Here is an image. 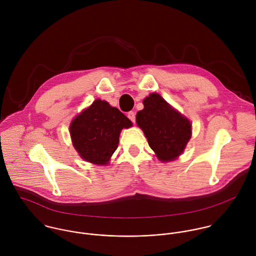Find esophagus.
<instances>
[{"mask_svg": "<svg viewBox=\"0 0 256 256\" xmlns=\"http://www.w3.org/2000/svg\"><path fill=\"white\" fill-rule=\"evenodd\" d=\"M127 116H128V118H129L133 123H135V121H136V114H135V112L130 111Z\"/></svg>", "mask_w": 256, "mask_h": 256, "instance_id": "obj_1", "label": "esophagus"}]
</instances>
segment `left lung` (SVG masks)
Wrapping results in <instances>:
<instances>
[{
    "label": "left lung",
    "instance_id": "left-lung-1",
    "mask_svg": "<svg viewBox=\"0 0 256 256\" xmlns=\"http://www.w3.org/2000/svg\"><path fill=\"white\" fill-rule=\"evenodd\" d=\"M143 104L144 110L137 113L136 121L148 146L162 162L174 160L191 137L190 122L158 94H150Z\"/></svg>",
    "mask_w": 256,
    "mask_h": 256
}]
</instances>
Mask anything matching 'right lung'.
I'll return each instance as SVG.
<instances>
[{
  "instance_id": "obj_1",
  "label": "right lung",
  "mask_w": 256,
  "mask_h": 256,
  "mask_svg": "<svg viewBox=\"0 0 256 256\" xmlns=\"http://www.w3.org/2000/svg\"><path fill=\"white\" fill-rule=\"evenodd\" d=\"M132 122L108 102L96 100L71 124L73 144L80 156L96 164H106L116 150L119 134Z\"/></svg>"
}]
</instances>
